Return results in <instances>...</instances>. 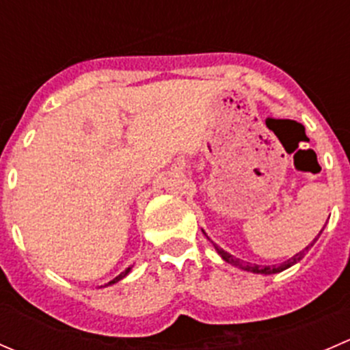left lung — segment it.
Instances as JSON below:
<instances>
[{"label":"left lung","instance_id":"8db88e82","mask_svg":"<svg viewBox=\"0 0 350 350\" xmlns=\"http://www.w3.org/2000/svg\"><path fill=\"white\" fill-rule=\"evenodd\" d=\"M315 241H317V239H315ZM315 241H313L312 243H310V245H306L305 249L301 250V252L295 254V256H293L291 259L284 260V262L278 264V266H259V264H250V262H243V260L237 259V257H234V256H232V254L225 252L224 249H220V247H218L217 243H213V245H215V249H217V252L220 254V256H221V259L225 260V262H228V264H234V266L241 267V269H243V271H250V273H256V274H276V273H281V271L288 269V267L295 266L296 262H299V260H301L303 257H305V254L308 252V249H310V247H312L313 243H315Z\"/></svg>","mask_w":350,"mask_h":350}]
</instances>
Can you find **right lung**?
<instances>
[{
	"label": "right lung",
	"instance_id": "add662e5",
	"mask_svg": "<svg viewBox=\"0 0 350 350\" xmlns=\"http://www.w3.org/2000/svg\"><path fill=\"white\" fill-rule=\"evenodd\" d=\"M130 269H132V267H129V269H125V271H123V273H120V274H118V276H116V278H115V280H111V281H109V283H108V284H105V286H111V284L118 283V281H120V280H123V278H125V276H126V274H129V273H130Z\"/></svg>",
	"mask_w": 350,
	"mask_h": 350
}]
</instances>
